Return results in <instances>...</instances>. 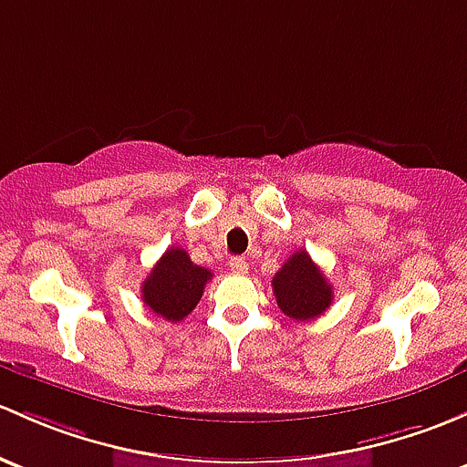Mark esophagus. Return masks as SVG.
I'll return each instance as SVG.
<instances>
[{
    "instance_id": "34e87169",
    "label": "esophagus",
    "mask_w": 467,
    "mask_h": 467,
    "mask_svg": "<svg viewBox=\"0 0 467 467\" xmlns=\"http://www.w3.org/2000/svg\"><path fill=\"white\" fill-rule=\"evenodd\" d=\"M230 271L234 275H246L248 273V262L244 257H233L230 259Z\"/></svg>"
}]
</instances>
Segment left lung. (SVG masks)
Masks as SVG:
<instances>
[{
    "label": "left lung",
    "instance_id": "obj_1",
    "mask_svg": "<svg viewBox=\"0 0 467 467\" xmlns=\"http://www.w3.org/2000/svg\"><path fill=\"white\" fill-rule=\"evenodd\" d=\"M273 293L284 316L293 320H316L333 302V288L306 250H297L275 273Z\"/></svg>",
    "mask_w": 467,
    "mask_h": 467
}]
</instances>
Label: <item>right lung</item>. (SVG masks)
<instances>
[{
    "label": "right lung",
    "instance_id": "right-lung-1",
    "mask_svg": "<svg viewBox=\"0 0 467 467\" xmlns=\"http://www.w3.org/2000/svg\"><path fill=\"white\" fill-rule=\"evenodd\" d=\"M213 273L196 266L183 248H168L140 286L145 306L170 322L194 311Z\"/></svg>",
    "mask_w": 467,
    "mask_h": 467
}]
</instances>
